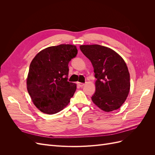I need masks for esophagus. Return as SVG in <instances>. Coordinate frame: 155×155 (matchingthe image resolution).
<instances>
[{
	"mask_svg": "<svg viewBox=\"0 0 155 155\" xmlns=\"http://www.w3.org/2000/svg\"><path fill=\"white\" fill-rule=\"evenodd\" d=\"M78 86H79V87H83V86H84V85H85V84L83 83H78Z\"/></svg>",
	"mask_w": 155,
	"mask_h": 155,
	"instance_id": "34e87169",
	"label": "esophagus"
}]
</instances>
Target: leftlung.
<instances>
[{"label": "left lung", "mask_w": 155, "mask_h": 155, "mask_svg": "<svg viewBox=\"0 0 155 155\" xmlns=\"http://www.w3.org/2000/svg\"><path fill=\"white\" fill-rule=\"evenodd\" d=\"M82 53L94 67L96 92L94 104L105 112L118 109L130 91V74L124 59L115 51L99 45H81Z\"/></svg>", "instance_id": "1"}]
</instances>
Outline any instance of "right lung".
Listing matches in <instances>:
<instances>
[{"label": "right lung", "instance_id": "right-lung-1", "mask_svg": "<svg viewBox=\"0 0 155 155\" xmlns=\"http://www.w3.org/2000/svg\"><path fill=\"white\" fill-rule=\"evenodd\" d=\"M77 54L75 45H60L42 50L31 61L27 90L35 106L43 113L62 110L74 96L77 87L67 81L68 63Z\"/></svg>", "mask_w": 155, "mask_h": 155}]
</instances>
